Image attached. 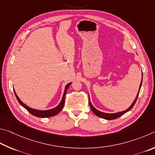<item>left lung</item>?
<instances>
[{"instance_id": "obj_1", "label": "left lung", "mask_w": 155, "mask_h": 155, "mask_svg": "<svg viewBox=\"0 0 155 155\" xmlns=\"http://www.w3.org/2000/svg\"><path fill=\"white\" fill-rule=\"evenodd\" d=\"M142 81H141V83H140V88H139V91H138L136 97H135V100L134 101V102L132 103V104L131 105V106H130L128 109H127L126 110L123 111V112H116V113H114V114H108V113H105V112H100L98 110H97L95 107H94L93 104H91V101H90V97H89V94H88V97H89V105H90V107L91 108V110L93 112H94V114L96 116H99L100 118H104V119H106V120H114V119H116L118 117H120L122 115L124 114L127 113V112H129V111L131 110L132 109V107L134 106V105L135 104V102L137 101V99L138 97V95H139V93H140V88H141V86H142V79H143V73H142Z\"/></svg>"}]
</instances>
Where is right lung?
<instances>
[{
	"instance_id": "right-lung-1",
	"label": "right lung",
	"mask_w": 155,
	"mask_h": 155,
	"mask_svg": "<svg viewBox=\"0 0 155 155\" xmlns=\"http://www.w3.org/2000/svg\"><path fill=\"white\" fill-rule=\"evenodd\" d=\"M71 82L67 84L66 85V86H65L63 95H62V98L61 99V102H60V104L58 105H57L56 107L53 108V109L48 110H35V109H32V108H31V107H28V106H27V105L26 104H24V103L20 99V98H19L18 96L17 95V94L15 93L14 89H13V91H14L15 95L16 97V98H17L18 102L20 103V104L21 105V106L25 108V109L27 111H28V112H29L30 113H31V114L34 115L35 116H37V117H39V118H48V117H51V116H55L56 114H58L62 110V108H63L64 104L65 94H66L67 91L68 90V88H69V86L71 85Z\"/></svg>"
}]
</instances>
